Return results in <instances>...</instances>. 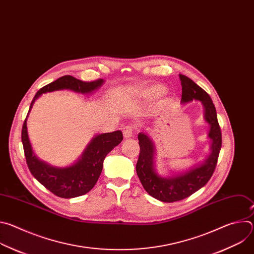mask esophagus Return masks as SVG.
<instances>
[{
    "instance_id": "obj_1",
    "label": "esophagus",
    "mask_w": 254,
    "mask_h": 254,
    "mask_svg": "<svg viewBox=\"0 0 254 254\" xmlns=\"http://www.w3.org/2000/svg\"><path fill=\"white\" fill-rule=\"evenodd\" d=\"M123 133H124L125 138L131 137V136H132V127H130V126L125 127H124V130H123Z\"/></svg>"
}]
</instances>
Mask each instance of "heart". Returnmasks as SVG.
<instances>
[{"label": "heart", "instance_id": "1", "mask_svg": "<svg viewBox=\"0 0 254 254\" xmlns=\"http://www.w3.org/2000/svg\"><path fill=\"white\" fill-rule=\"evenodd\" d=\"M164 92H165L164 87H162L160 85H154L147 89H144L140 93V96L146 100H155V99L159 98L160 96H162Z\"/></svg>", "mask_w": 254, "mask_h": 254}]
</instances>
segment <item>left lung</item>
Returning <instances> with one entry per match:
<instances>
[{
  "instance_id": "1",
  "label": "left lung",
  "mask_w": 254,
  "mask_h": 254,
  "mask_svg": "<svg viewBox=\"0 0 254 254\" xmlns=\"http://www.w3.org/2000/svg\"><path fill=\"white\" fill-rule=\"evenodd\" d=\"M180 80L182 85L181 102L187 103L199 100L204 106V119L210 125L208 136L212 139L211 154L203 164L187 172L172 177H161L155 170L153 140L147 133H138L139 156L135 167L137 177L144 190L152 197L167 203L183 200L207 184L215 171L222 146L221 129L211 97L189 77L180 74Z\"/></svg>"
}]
</instances>
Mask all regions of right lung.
Masks as SVG:
<instances>
[{
    "label": "right lung",
    "mask_w": 254,
    "mask_h": 254,
    "mask_svg": "<svg viewBox=\"0 0 254 254\" xmlns=\"http://www.w3.org/2000/svg\"><path fill=\"white\" fill-rule=\"evenodd\" d=\"M103 82V79L85 82L73 76L64 75L39 89L30 104L29 113L34 101L43 93L69 89L87 94L98 89ZM123 138L124 136L121 130L97 134L91 139L81 158L76 163L68 167L58 168L48 165L35 156L27 132V118L22 127L23 148L31 174L54 195L67 199L82 196L94 187L101 174L106 155L121 143Z\"/></svg>",
    "instance_id": "1"
}]
</instances>
